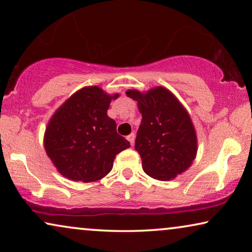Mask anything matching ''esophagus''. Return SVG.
<instances>
[{
    "instance_id": "esophagus-1",
    "label": "esophagus",
    "mask_w": 252,
    "mask_h": 252,
    "mask_svg": "<svg viewBox=\"0 0 252 252\" xmlns=\"http://www.w3.org/2000/svg\"><path fill=\"white\" fill-rule=\"evenodd\" d=\"M127 140L129 141V143H130V146H134V141H135V134L134 133H132V134H129L128 136H127Z\"/></svg>"
}]
</instances>
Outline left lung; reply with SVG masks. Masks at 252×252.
<instances>
[{"instance_id":"8db88e82","label":"left lung","mask_w":252,"mask_h":252,"mask_svg":"<svg viewBox=\"0 0 252 252\" xmlns=\"http://www.w3.org/2000/svg\"><path fill=\"white\" fill-rule=\"evenodd\" d=\"M137 102L142 122L137 129L135 150L143 171L154 179L171 180L190 166L197 141L190 117L174 95L157 87L147 94L127 91Z\"/></svg>"}]
</instances>
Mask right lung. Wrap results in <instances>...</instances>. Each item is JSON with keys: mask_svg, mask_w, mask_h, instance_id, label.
Wrapping results in <instances>:
<instances>
[{"mask_svg": "<svg viewBox=\"0 0 252 252\" xmlns=\"http://www.w3.org/2000/svg\"><path fill=\"white\" fill-rule=\"evenodd\" d=\"M118 96L96 86L82 88L53 116L44 147L62 175L74 181L99 180L112 170L116 155L129 148L106 115L111 99Z\"/></svg>", "mask_w": 252, "mask_h": 252, "instance_id": "obj_1", "label": "right lung"}]
</instances>
